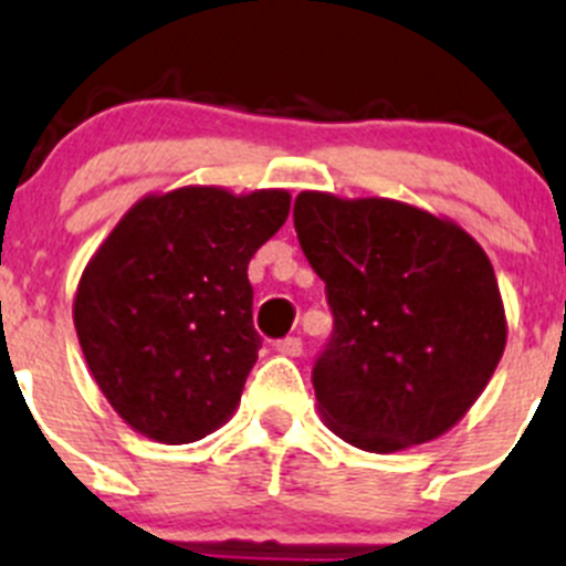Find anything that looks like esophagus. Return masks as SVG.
<instances>
[{"label": "esophagus", "instance_id": "34e87169", "mask_svg": "<svg viewBox=\"0 0 566 566\" xmlns=\"http://www.w3.org/2000/svg\"><path fill=\"white\" fill-rule=\"evenodd\" d=\"M276 352L284 357H301L304 346H301L298 337H284V340L276 343Z\"/></svg>", "mask_w": 566, "mask_h": 566}]
</instances>
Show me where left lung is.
I'll use <instances>...</instances> for the list:
<instances>
[{"label":"left lung","instance_id":"8db88e82","mask_svg":"<svg viewBox=\"0 0 566 566\" xmlns=\"http://www.w3.org/2000/svg\"><path fill=\"white\" fill-rule=\"evenodd\" d=\"M293 223L335 315L313 368L324 424L379 455L452 430L509 337L480 242L413 203L315 189L295 198Z\"/></svg>","mask_w":566,"mask_h":566}]
</instances>
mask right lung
Returning <instances> with one entry per match:
<instances>
[{"instance_id":"obj_1","label":"right lung","mask_w":566,"mask_h":566,"mask_svg":"<svg viewBox=\"0 0 566 566\" xmlns=\"http://www.w3.org/2000/svg\"><path fill=\"white\" fill-rule=\"evenodd\" d=\"M290 214L287 189L150 192L99 242L72 318L116 416L158 443H192L234 416L262 346L248 262Z\"/></svg>"}]
</instances>
